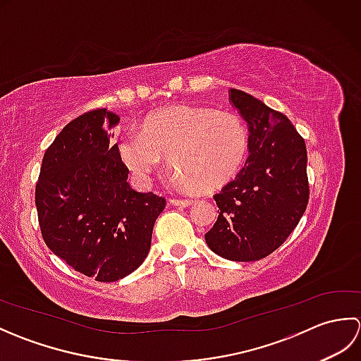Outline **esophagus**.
Listing matches in <instances>:
<instances>
[{"mask_svg":"<svg viewBox=\"0 0 361 361\" xmlns=\"http://www.w3.org/2000/svg\"><path fill=\"white\" fill-rule=\"evenodd\" d=\"M171 203L173 206H189L192 204V200H190V198H172Z\"/></svg>","mask_w":361,"mask_h":361,"instance_id":"34e87169","label":"esophagus"}]
</instances>
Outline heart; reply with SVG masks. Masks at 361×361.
<instances>
[{
  "mask_svg": "<svg viewBox=\"0 0 361 361\" xmlns=\"http://www.w3.org/2000/svg\"><path fill=\"white\" fill-rule=\"evenodd\" d=\"M248 152L245 122L233 113L200 106H172L128 132L119 157L137 178L147 181L163 157L176 171V181L195 192H214L239 172Z\"/></svg>",
  "mask_w": 361,
  "mask_h": 361,
  "instance_id": "heart-1",
  "label": "heart"
}]
</instances>
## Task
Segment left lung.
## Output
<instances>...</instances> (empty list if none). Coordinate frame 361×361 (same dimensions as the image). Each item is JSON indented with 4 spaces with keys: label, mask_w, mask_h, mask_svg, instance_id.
Segmentation results:
<instances>
[{
    "label": "left lung",
    "mask_w": 361,
    "mask_h": 361,
    "mask_svg": "<svg viewBox=\"0 0 361 361\" xmlns=\"http://www.w3.org/2000/svg\"><path fill=\"white\" fill-rule=\"evenodd\" d=\"M229 102L248 124L250 157L214 195L220 212L204 239L220 257L252 262L278 250L307 208V149L282 113L239 90Z\"/></svg>",
    "instance_id": "1"
}]
</instances>
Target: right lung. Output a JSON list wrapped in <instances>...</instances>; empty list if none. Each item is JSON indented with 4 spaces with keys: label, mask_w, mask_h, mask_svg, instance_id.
I'll use <instances>...</instances> for the list:
<instances>
[{
    "label": "right lung",
    "mask_w": 361,
    "mask_h": 361,
    "mask_svg": "<svg viewBox=\"0 0 361 361\" xmlns=\"http://www.w3.org/2000/svg\"><path fill=\"white\" fill-rule=\"evenodd\" d=\"M119 116L80 114L44 152L35 185L44 243L75 271L99 282L126 278L147 257L166 198L130 188L128 169L110 142Z\"/></svg>",
    "instance_id": "right-lung-1"
}]
</instances>
